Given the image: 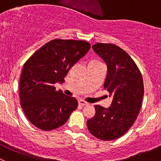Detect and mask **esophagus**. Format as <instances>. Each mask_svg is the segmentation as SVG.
<instances>
[{"instance_id": "1", "label": "esophagus", "mask_w": 161, "mask_h": 161, "mask_svg": "<svg viewBox=\"0 0 161 161\" xmlns=\"http://www.w3.org/2000/svg\"><path fill=\"white\" fill-rule=\"evenodd\" d=\"M78 103H79V104L81 105V106H86V105H88V103H87V102L84 101V100H79V102H78Z\"/></svg>"}]
</instances>
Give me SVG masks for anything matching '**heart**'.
<instances>
[{
  "mask_svg": "<svg viewBox=\"0 0 161 161\" xmlns=\"http://www.w3.org/2000/svg\"><path fill=\"white\" fill-rule=\"evenodd\" d=\"M97 63H99V62H98V61H90V64H97Z\"/></svg>",
  "mask_w": 161,
  "mask_h": 161,
  "instance_id": "b5f03b06",
  "label": "heart"
}]
</instances>
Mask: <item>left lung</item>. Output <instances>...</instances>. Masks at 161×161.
Listing matches in <instances>:
<instances>
[{
    "instance_id": "obj_1",
    "label": "left lung",
    "mask_w": 161,
    "mask_h": 161,
    "mask_svg": "<svg viewBox=\"0 0 161 161\" xmlns=\"http://www.w3.org/2000/svg\"><path fill=\"white\" fill-rule=\"evenodd\" d=\"M92 50L108 66L103 87L113 100L108 108L94 106L96 114L87 121V127L97 139L114 140L125 134L139 115L144 94L142 76L131 57L117 45L98 43Z\"/></svg>"
}]
</instances>
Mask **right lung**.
<instances>
[{
    "label": "right lung",
    "mask_w": 161,
    "mask_h": 161,
    "mask_svg": "<svg viewBox=\"0 0 161 161\" xmlns=\"http://www.w3.org/2000/svg\"><path fill=\"white\" fill-rule=\"evenodd\" d=\"M83 40H50L24 64L19 82L20 104L29 121L38 129L50 131L62 126L77 108L75 97L56 90L71 68L88 52Z\"/></svg>",
    "instance_id": "obj_1"
}]
</instances>
